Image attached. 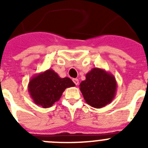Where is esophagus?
<instances>
[{
	"label": "esophagus",
	"mask_w": 148,
	"mask_h": 148,
	"mask_svg": "<svg viewBox=\"0 0 148 148\" xmlns=\"http://www.w3.org/2000/svg\"><path fill=\"white\" fill-rule=\"evenodd\" d=\"M73 82L75 83V85H78V83H79V81H78V78H73Z\"/></svg>",
	"instance_id": "1"
}]
</instances>
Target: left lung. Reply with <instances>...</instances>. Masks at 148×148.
<instances>
[{"label": "left lung", "mask_w": 148, "mask_h": 148, "mask_svg": "<svg viewBox=\"0 0 148 148\" xmlns=\"http://www.w3.org/2000/svg\"><path fill=\"white\" fill-rule=\"evenodd\" d=\"M80 90L86 102L92 108H101L112 102L117 83L113 74L101 68H92L81 82Z\"/></svg>", "instance_id": "obj_1"}]
</instances>
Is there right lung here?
I'll return each instance as SVG.
<instances>
[{"instance_id":"add662e5","label":"right lung","mask_w":148,"mask_h":148,"mask_svg":"<svg viewBox=\"0 0 148 148\" xmlns=\"http://www.w3.org/2000/svg\"><path fill=\"white\" fill-rule=\"evenodd\" d=\"M75 86L70 78H61L54 70L49 69L30 79L28 91L35 104L48 108L59 100L65 89Z\"/></svg>"}]
</instances>
